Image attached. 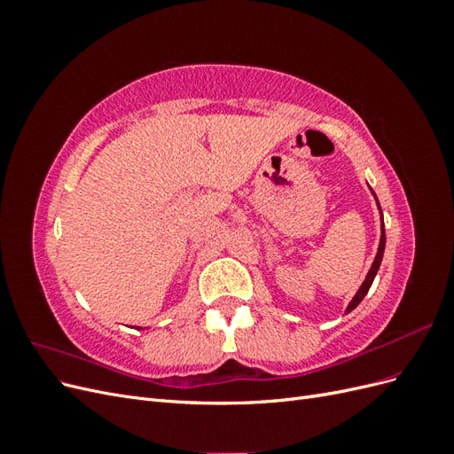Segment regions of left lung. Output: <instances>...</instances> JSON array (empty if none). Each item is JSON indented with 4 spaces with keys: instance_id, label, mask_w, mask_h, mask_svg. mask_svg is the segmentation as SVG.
I'll return each mask as SVG.
<instances>
[{
    "instance_id": "left-lung-1",
    "label": "left lung",
    "mask_w": 454,
    "mask_h": 454,
    "mask_svg": "<svg viewBox=\"0 0 454 454\" xmlns=\"http://www.w3.org/2000/svg\"><path fill=\"white\" fill-rule=\"evenodd\" d=\"M379 210H380V206H379ZM382 215V214H380ZM384 244H387V237H384V225H382V235H380V244H379V252H377V257H375V261H373V267L369 269V272H367V278H365V282L362 284V287L358 290V294L354 295V299L350 301V305H348V309H347V312H350L352 309H356L360 305V301L365 297V294L369 292V287H371V284H373V280H375V274H377V270H379V267H380V261H382V254H384Z\"/></svg>"
}]
</instances>
